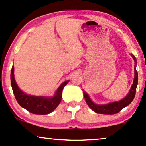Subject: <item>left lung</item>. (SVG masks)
I'll list each match as a JSON object with an SVG mask.
<instances>
[{"label":"left lung","instance_id":"obj_1","mask_svg":"<svg viewBox=\"0 0 146 146\" xmlns=\"http://www.w3.org/2000/svg\"><path fill=\"white\" fill-rule=\"evenodd\" d=\"M133 59H135V62H136V59L135 57L133 55ZM138 84V73L137 71L136 70V68H135V78L133 84L132 85L131 90H130L129 93L124 98L121 100L119 102H111L110 104H104V105H98V104H94L92 100H90V97L88 95L83 92L84 98H85V101H86L87 104H88L89 107L92 110H93L94 112L100 114H106V115H113L119 113V111L122 110L124 107L128 106V104H131V102L133 100L135 96V94H136V89L137 86Z\"/></svg>","mask_w":146,"mask_h":146}]
</instances>
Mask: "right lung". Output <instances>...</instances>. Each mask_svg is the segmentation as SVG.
Masks as SVG:
<instances>
[{"mask_svg":"<svg viewBox=\"0 0 146 146\" xmlns=\"http://www.w3.org/2000/svg\"><path fill=\"white\" fill-rule=\"evenodd\" d=\"M68 82L69 80H67L60 85L54 97L33 96L23 93L19 89L15 83L14 75H13V66L11 68V83L15 99L22 107L25 108L29 112L33 114L46 115L52 112L61 102L63 89Z\"/></svg>","mask_w":146,"mask_h":146,"instance_id":"add662e5","label":"right lung"}]
</instances>
